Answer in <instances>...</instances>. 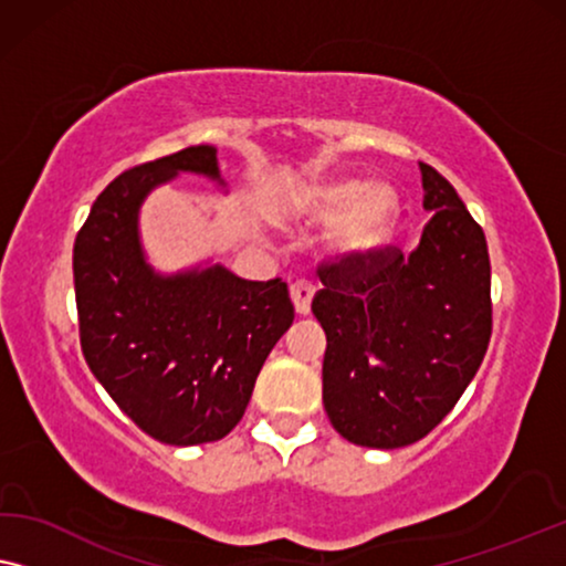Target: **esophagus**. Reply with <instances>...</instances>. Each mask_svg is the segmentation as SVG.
Segmentation results:
<instances>
[{
  "instance_id": "obj_1",
  "label": "esophagus",
  "mask_w": 566,
  "mask_h": 566,
  "mask_svg": "<svg viewBox=\"0 0 566 566\" xmlns=\"http://www.w3.org/2000/svg\"><path fill=\"white\" fill-rule=\"evenodd\" d=\"M290 297H292L294 313L307 315L310 313V302H313V297H315V286L310 284V282H305V280L294 282L290 286Z\"/></svg>"
}]
</instances>
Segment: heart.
<instances>
[{"label":"heart","instance_id":"b5f03b06","mask_svg":"<svg viewBox=\"0 0 566 566\" xmlns=\"http://www.w3.org/2000/svg\"><path fill=\"white\" fill-rule=\"evenodd\" d=\"M400 197L387 185H369L359 177H328L302 185L280 210V220L290 228L333 223L328 249L338 256H369L392 235Z\"/></svg>","mask_w":566,"mask_h":566}]
</instances>
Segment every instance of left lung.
<instances>
[{
	"label": "left lung",
	"instance_id": "obj_1",
	"mask_svg": "<svg viewBox=\"0 0 566 566\" xmlns=\"http://www.w3.org/2000/svg\"><path fill=\"white\" fill-rule=\"evenodd\" d=\"M420 177L433 218L408 259L387 245L317 269L325 412L346 441L369 449L431 433L474 379L492 333L482 228L433 166L420 164Z\"/></svg>",
	"mask_w": 566,
	"mask_h": 566
}]
</instances>
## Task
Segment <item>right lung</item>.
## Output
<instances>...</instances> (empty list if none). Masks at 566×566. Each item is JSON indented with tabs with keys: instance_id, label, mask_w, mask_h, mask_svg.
Segmentation results:
<instances>
[{
	"instance_id": "add662e5",
	"label": "right lung",
	"mask_w": 566,
	"mask_h": 566,
	"mask_svg": "<svg viewBox=\"0 0 566 566\" xmlns=\"http://www.w3.org/2000/svg\"><path fill=\"white\" fill-rule=\"evenodd\" d=\"M181 171L226 185L218 150L189 146L109 181L74 243L78 338L127 418L169 446L220 441L243 418L269 352L294 321L282 280L249 282L214 264L158 274L138 210Z\"/></svg>"
}]
</instances>
